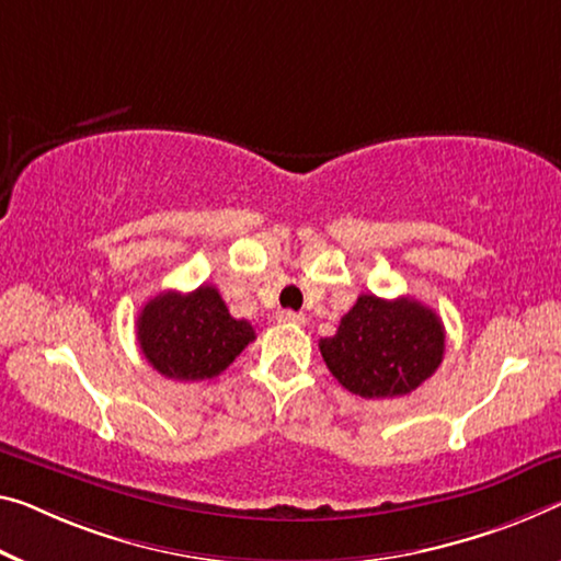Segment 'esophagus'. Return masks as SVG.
Instances as JSON below:
<instances>
[{
    "label": "esophagus",
    "mask_w": 561,
    "mask_h": 561,
    "mask_svg": "<svg viewBox=\"0 0 561 561\" xmlns=\"http://www.w3.org/2000/svg\"><path fill=\"white\" fill-rule=\"evenodd\" d=\"M278 321H280V323L304 325V323H306V316H304V313H296V310H278Z\"/></svg>",
    "instance_id": "esophagus-1"
}]
</instances>
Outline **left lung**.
Masks as SVG:
<instances>
[{
  "label": "left lung",
  "instance_id": "8db88e82",
  "mask_svg": "<svg viewBox=\"0 0 561 561\" xmlns=\"http://www.w3.org/2000/svg\"><path fill=\"white\" fill-rule=\"evenodd\" d=\"M444 323L413 298L358 296L331 339L318 348L343 389L364 399L416 391L436 374L446 348Z\"/></svg>",
  "mask_w": 561,
  "mask_h": 561
}]
</instances>
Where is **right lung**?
<instances>
[{"label": "right lung", "mask_w": 561, "mask_h": 561, "mask_svg": "<svg viewBox=\"0 0 561 561\" xmlns=\"http://www.w3.org/2000/svg\"><path fill=\"white\" fill-rule=\"evenodd\" d=\"M253 325L228 313L215 286L165 290L137 316V343L148 364L175 381H205L226 370L248 343Z\"/></svg>", "instance_id": "1"}]
</instances>
